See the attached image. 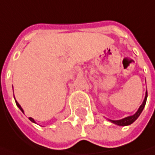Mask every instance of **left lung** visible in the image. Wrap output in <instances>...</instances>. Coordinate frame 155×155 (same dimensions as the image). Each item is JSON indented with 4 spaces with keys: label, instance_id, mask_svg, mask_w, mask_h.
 Listing matches in <instances>:
<instances>
[{
    "label": "left lung",
    "instance_id": "8db88e82",
    "mask_svg": "<svg viewBox=\"0 0 155 155\" xmlns=\"http://www.w3.org/2000/svg\"><path fill=\"white\" fill-rule=\"evenodd\" d=\"M147 97H148V92L146 91L145 98H144L143 104H142V105L139 107L138 110H137V111L133 115H131V116H128V117L124 118V119H122V120H109L112 122V123H114V124L118 125V126H129V125H130V124H132V123L135 121L137 118L139 117V115L141 114V113H142V111L143 110L144 107H145V104H146V101H147Z\"/></svg>",
    "mask_w": 155,
    "mask_h": 155
}]
</instances>
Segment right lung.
<instances>
[{"label": "right lung", "mask_w": 155, "mask_h": 155, "mask_svg": "<svg viewBox=\"0 0 155 155\" xmlns=\"http://www.w3.org/2000/svg\"><path fill=\"white\" fill-rule=\"evenodd\" d=\"M14 99H15V98H14ZM15 102H16V104H17V106H18V108H19L20 110H21V111H22V112H23V113H24V110H23V108H21V106H20L19 104H18V102H17V101H16V99H15ZM29 120H31V121L34 122V123H35V120H34V119H32V118H31V117H29Z\"/></svg>", "instance_id": "obj_1"}]
</instances>
